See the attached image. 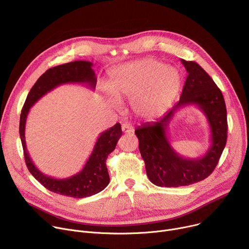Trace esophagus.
<instances>
[{
  "instance_id": "34e87169",
  "label": "esophagus",
  "mask_w": 249,
  "mask_h": 249,
  "mask_svg": "<svg viewBox=\"0 0 249 249\" xmlns=\"http://www.w3.org/2000/svg\"><path fill=\"white\" fill-rule=\"evenodd\" d=\"M121 128H122V131H123L124 133H131V132H133V131H134V127H133L132 125L128 124V123H124V124H122Z\"/></svg>"
}]
</instances>
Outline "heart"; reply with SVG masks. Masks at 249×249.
<instances>
[{"label":"heart","mask_w":249,"mask_h":249,"mask_svg":"<svg viewBox=\"0 0 249 249\" xmlns=\"http://www.w3.org/2000/svg\"><path fill=\"white\" fill-rule=\"evenodd\" d=\"M181 74L172 66L147 58L115 69L107 82L110 96L106 103L116 107L118 101L132 98V107L145 118L161 115L175 99L181 87Z\"/></svg>","instance_id":"heart-1"}]
</instances>
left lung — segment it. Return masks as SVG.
Listing matches in <instances>:
<instances>
[{"label":"left lung","instance_id":"8db88e82","mask_svg":"<svg viewBox=\"0 0 249 249\" xmlns=\"http://www.w3.org/2000/svg\"><path fill=\"white\" fill-rule=\"evenodd\" d=\"M181 63L188 75L179 101L156 122H147L135 130L149 179L161 187L187 186L207 178L217 166L227 143V108L222 91L196 62L181 59ZM187 105H196L210 127L211 145L205 155L194 159L177 153L167 135L175 113Z\"/></svg>","mask_w":249,"mask_h":249}]
</instances>
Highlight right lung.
I'll return each mask as SVG.
<instances>
[{"label": "right lung", "mask_w": 249, "mask_h": 249, "mask_svg": "<svg viewBox=\"0 0 249 249\" xmlns=\"http://www.w3.org/2000/svg\"><path fill=\"white\" fill-rule=\"evenodd\" d=\"M91 67V62L74 61L47 70L27 94L19 120V136L25 163L30 173L48 190L72 198H85L94 195L108 185L110 178L106 167V160L114 151L118 140L122 136L120 123H116L113 127L100 133L83 169L67 178H54L44 174L34 165L26 149L25 123L32 105L61 85L84 84L94 89L96 78Z\"/></svg>", "instance_id": "add662e5"}]
</instances>
